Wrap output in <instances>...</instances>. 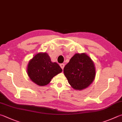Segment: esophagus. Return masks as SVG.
<instances>
[{"instance_id":"34e87169","label":"esophagus","mask_w":122,"mask_h":122,"mask_svg":"<svg viewBox=\"0 0 122 122\" xmlns=\"http://www.w3.org/2000/svg\"><path fill=\"white\" fill-rule=\"evenodd\" d=\"M60 67L62 68V69L63 70V68H64V67H65V64H64V63H61V64H60Z\"/></svg>"}]
</instances>
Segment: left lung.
Returning a JSON list of instances; mask_svg holds the SVG:
<instances>
[{"label":"left lung","instance_id":"8db88e82","mask_svg":"<svg viewBox=\"0 0 122 122\" xmlns=\"http://www.w3.org/2000/svg\"><path fill=\"white\" fill-rule=\"evenodd\" d=\"M64 74L75 90L86 88L96 76L94 62L85 53H76L70 60L63 69Z\"/></svg>","mask_w":122,"mask_h":122}]
</instances>
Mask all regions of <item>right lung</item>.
Listing matches in <instances>:
<instances>
[{
    "label": "right lung",
    "instance_id": "1",
    "mask_svg": "<svg viewBox=\"0 0 122 122\" xmlns=\"http://www.w3.org/2000/svg\"><path fill=\"white\" fill-rule=\"evenodd\" d=\"M62 69L56 62H52L46 53H39L29 62L27 73L33 82L39 86L49 84L53 77L62 72Z\"/></svg>",
    "mask_w": 122,
    "mask_h": 122
}]
</instances>
